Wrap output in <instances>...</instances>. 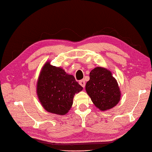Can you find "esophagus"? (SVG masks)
I'll list each match as a JSON object with an SVG mask.
<instances>
[{
	"label": "esophagus",
	"instance_id": "esophagus-1",
	"mask_svg": "<svg viewBox=\"0 0 152 152\" xmlns=\"http://www.w3.org/2000/svg\"><path fill=\"white\" fill-rule=\"evenodd\" d=\"M79 83H80V85L81 86H82L83 88H85V86H86V82H85V81L83 80H80V81L79 82Z\"/></svg>",
	"mask_w": 152,
	"mask_h": 152
}]
</instances>
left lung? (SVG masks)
I'll return each mask as SVG.
<instances>
[{
    "label": "left lung",
    "instance_id": "1",
    "mask_svg": "<svg viewBox=\"0 0 152 152\" xmlns=\"http://www.w3.org/2000/svg\"><path fill=\"white\" fill-rule=\"evenodd\" d=\"M89 77L86 90L96 107L101 111L114 107L120 101L121 92L110 71L96 67L91 71Z\"/></svg>",
    "mask_w": 152,
    "mask_h": 152
}]
</instances>
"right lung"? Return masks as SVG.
I'll list each match as a JSON object with an SVG mask.
<instances>
[{
  "label": "right lung",
  "mask_w": 152,
  "mask_h": 152,
  "mask_svg": "<svg viewBox=\"0 0 152 152\" xmlns=\"http://www.w3.org/2000/svg\"><path fill=\"white\" fill-rule=\"evenodd\" d=\"M83 89L72 75L48 61L42 69L37 82V93L42 106L46 111L64 115L72 107L76 93Z\"/></svg>",
  "instance_id": "1"
}]
</instances>
